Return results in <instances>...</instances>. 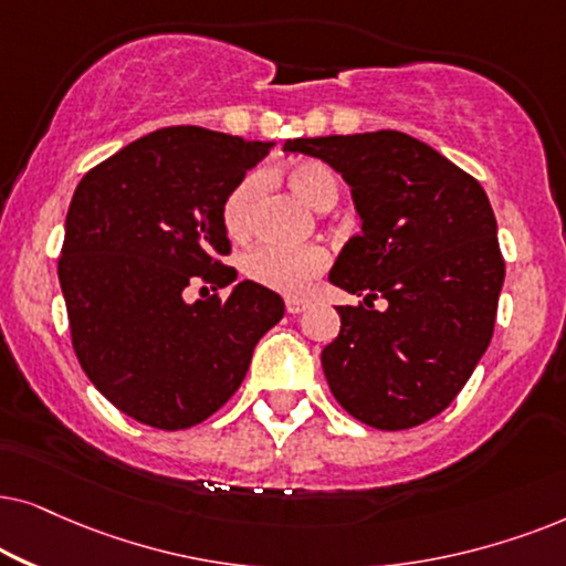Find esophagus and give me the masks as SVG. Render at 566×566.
Returning <instances> with one entry per match:
<instances>
[{"label":"esophagus","mask_w":566,"mask_h":566,"mask_svg":"<svg viewBox=\"0 0 566 566\" xmlns=\"http://www.w3.org/2000/svg\"><path fill=\"white\" fill-rule=\"evenodd\" d=\"M307 307V303L305 300H295V297H287V313L290 315H297V313H303Z\"/></svg>","instance_id":"1"}]
</instances>
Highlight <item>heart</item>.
<instances>
[{
	"instance_id": "heart-1",
	"label": "heart",
	"mask_w": 566,
	"mask_h": 566,
	"mask_svg": "<svg viewBox=\"0 0 566 566\" xmlns=\"http://www.w3.org/2000/svg\"><path fill=\"white\" fill-rule=\"evenodd\" d=\"M292 191L315 209H331L338 199V180L328 165L318 160H297L284 170ZM261 193V178L245 176L232 188L222 205V224L232 240H243L253 228L255 201ZM328 269V253L321 245L290 248L261 243L245 253L243 271L251 282L274 290L279 295L303 297L311 292L323 271Z\"/></svg>"
}]
</instances>
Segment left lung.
Returning <instances> with one entry per match:
<instances>
[{"mask_svg":"<svg viewBox=\"0 0 566 566\" xmlns=\"http://www.w3.org/2000/svg\"><path fill=\"white\" fill-rule=\"evenodd\" d=\"M284 153L342 172L361 220L328 274L365 300L336 307L342 331L321 352L331 394L375 429L424 424L461 394L494 334L504 259L484 188L403 132L290 139Z\"/></svg>","mask_w":566,"mask_h":566,"instance_id":"1","label":"left lung"}]
</instances>
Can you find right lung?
<instances>
[{"mask_svg":"<svg viewBox=\"0 0 566 566\" xmlns=\"http://www.w3.org/2000/svg\"><path fill=\"white\" fill-rule=\"evenodd\" d=\"M271 142L201 126L142 137L80 180L59 282L90 382L142 424L188 429L228 403L259 338L284 315L276 292L224 266L228 193ZM199 283L228 298L188 304ZM207 290V287H201Z\"/></svg>","mask_w":566,"mask_h":566,"instance_id":"add662e5","label":"right lung"}]
</instances>
